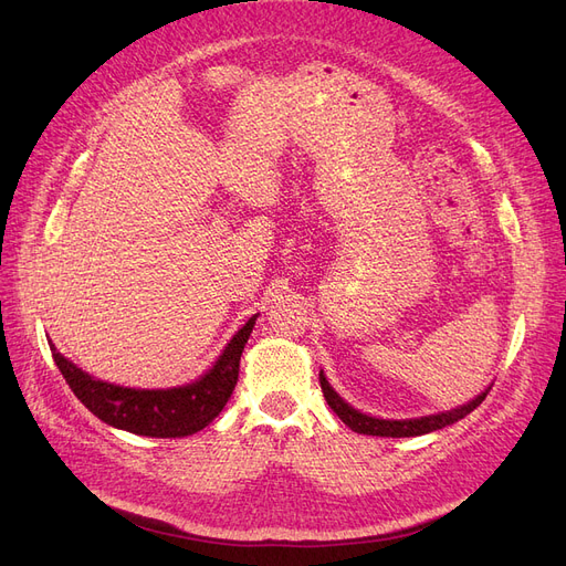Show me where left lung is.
I'll return each mask as SVG.
<instances>
[{"instance_id":"obj_1","label":"left lung","mask_w":566,"mask_h":566,"mask_svg":"<svg viewBox=\"0 0 566 566\" xmlns=\"http://www.w3.org/2000/svg\"><path fill=\"white\" fill-rule=\"evenodd\" d=\"M321 388H323V395H325V399L329 403V409L338 418H342L353 429V432H357V434H371V437H392V439H399V437H420V434H427V432H437V429H443L446 424H453V422L462 420L464 416H469L473 409H476V406H481L483 399L490 392V388H488L476 399H471L469 403L460 406V409L446 411V413L413 418V420H380V418H371V416L359 413V411L353 409V406H348L342 397H338L329 388V382L323 376V371H321Z\"/></svg>"}]
</instances>
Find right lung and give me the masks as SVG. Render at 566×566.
<instances>
[{"instance_id": "1", "label": "right lung", "mask_w": 566, "mask_h": 566, "mask_svg": "<svg viewBox=\"0 0 566 566\" xmlns=\"http://www.w3.org/2000/svg\"><path fill=\"white\" fill-rule=\"evenodd\" d=\"M253 325L255 315L234 334L213 369L190 382V386L171 390H134L111 386V382L81 371L70 359L62 357L53 344L51 353L64 380L70 382L72 392L83 401L90 413L132 434L176 439L205 429L228 403L239 380V359Z\"/></svg>"}]
</instances>
